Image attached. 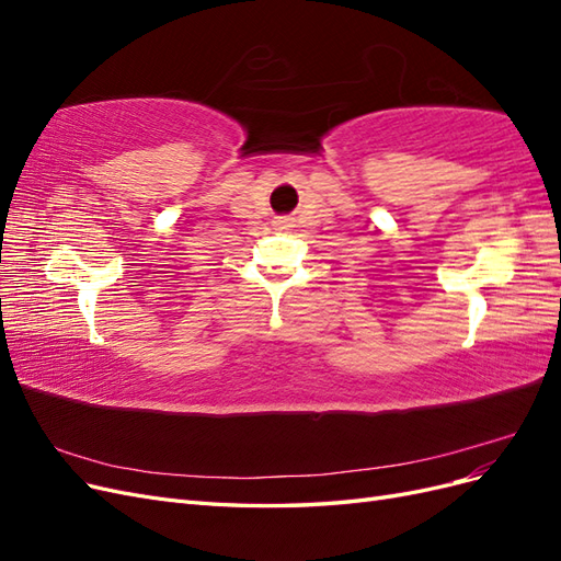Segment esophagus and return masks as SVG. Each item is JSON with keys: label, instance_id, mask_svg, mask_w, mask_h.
I'll list each match as a JSON object with an SVG mask.
<instances>
[{"label": "esophagus", "instance_id": "1", "mask_svg": "<svg viewBox=\"0 0 561 561\" xmlns=\"http://www.w3.org/2000/svg\"><path fill=\"white\" fill-rule=\"evenodd\" d=\"M274 227H278V229H293V227H295V219H293L290 215H283V217H276V222H274Z\"/></svg>", "mask_w": 561, "mask_h": 561}]
</instances>
